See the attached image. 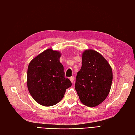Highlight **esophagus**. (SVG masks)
Instances as JSON below:
<instances>
[{
  "mask_svg": "<svg viewBox=\"0 0 135 135\" xmlns=\"http://www.w3.org/2000/svg\"><path fill=\"white\" fill-rule=\"evenodd\" d=\"M70 81H71V83H73V82H74V76H71V77L70 78Z\"/></svg>",
  "mask_w": 135,
  "mask_h": 135,
  "instance_id": "esophagus-1",
  "label": "esophagus"
}]
</instances>
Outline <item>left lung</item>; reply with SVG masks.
I'll return each mask as SVG.
<instances>
[{
  "mask_svg": "<svg viewBox=\"0 0 135 135\" xmlns=\"http://www.w3.org/2000/svg\"><path fill=\"white\" fill-rule=\"evenodd\" d=\"M112 80V69L108 61L97 52L85 50L75 84L81 103L89 107L99 105L109 95Z\"/></svg>",
  "mask_w": 135,
  "mask_h": 135,
  "instance_id": "left-lung-1",
  "label": "left lung"
}]
</instances>
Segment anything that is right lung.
<instances>
[{
	"mask_svg": "<svg viewBox=\"0 0 135 135\" xmlns=\"http://www.w3.org/2000/svg\"><path fill=\"white\" fill-rule=\"evenodd\" d=\"M60 53L48 49L28 65L27 85L32 98L40 105L51 107L60 102L71 82L65 77Z\"/></svg>",
	"mask_w": 135,
	"mask_h": 135,
	"instance_id": "obj_1",
	"label": "right lung"
}]
</instances>
